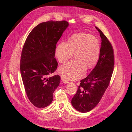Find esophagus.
I'll return each instance as SVG.
<instances>
[{"mask_svg": "<svg viewBox=\"0 0 132 132\" xmlns=\"http://www.w3.org/2000/svg\"><path fill=\"white\" fill-rule=\"evenodd\" d=\"M62 82L64 84H67V83H68V81L66 79H64V78H62Z\"/></svg>", "mask_w": 132, "mask_h": 132, "instance_id": "obj_1", "label": "esophagus"}]
</instances>
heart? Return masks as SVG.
Here are the masks:
<instances>
[{
    "mask_svg": "<svg viewBox=\"0 0 132 132\" xmlns=\"http://www.w3.org/2000/svg\"><path fill=\"white\" fill-rule=\"evenodd\" d=\"M100 43L95 36L79 33L72 35L68 43L61 42L56 47V56L60 63H65L74 53L75 60L61 66L59 72L68 80H76L84 75L85 70L97 64L100 53Z\"/></svg>",
    "mask_w": 132,
    "mask_h": 132,
    "instance_id": "1",
    "label": "heart"
}]
</instances>
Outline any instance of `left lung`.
<instances>
[{
    "label": "left lung",
    "mask_w": 132,
    "mask_h": 132,
    "mask_svg": "<svg viewBox=\"0 0 132 132\" xmlns=\"http://www.w3.org/2000/svg\"><path fill=\"white\" fill-rule=\"evenodd\" d=\"M95 27L102 41L99 60L88 76L80 80L77 91L71 99L72 106L82 113L91 111L99 103L110 84L114 69L112 46L103 32Z\"/></svg>",
    "instance_id": "left-lung-1"
}]
</instances>
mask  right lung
I'll use <instances>...</instances> for the list:
<instances>
[{"mask_svg":"<svg viewBox=\"0 0 132 132\" xmlns=\"http://www.w3.org/2000/svg\"><path fill=\"white\" fill-rule=\"evenodd\" d=\"M69 24L66 21H49L36 26L24 44L20 71L27 97L33 105L43 108L53 99L59 86V75L49 77L57 68L55 57L56 45Z\"/></svg>","mask_w":132,"mask_h":132,"instance_id":"1","label":"right lung"}]
</instances>
